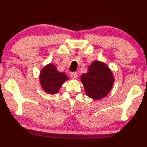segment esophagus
<instances>
[{"mask_svg":"<svg viewBox=\"0 0 147 147\" xmlns=\"http://www.w3.org/2000/svg\"><path fill=\"white\" fill-rule=\"evenodd\" d=\"M70 76H71V78H73V79H75V78H78V73L77 72H72V73L70 74Z\"/></svg>","mask_w":147,"mask_h":147,"instance_id":"esophagus-1","label":"esophagus"}]
</instances>
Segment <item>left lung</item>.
<instances>
[{
    "instance_id": "1",
    "label": "left lung",
    "mask_w": 147,
    "mask_h": 147,
    "mask_svg": "<svg viewBox=\"0 0 147 147\" xmlns=\"http://www.w3.org/2000/svg\"><path fill=\"white\" fill-rule=\"evenodd\" d=\"M81 81L88 97L98 100L109 93L114 78L106 64L94 61L88 67L87 73L81 75Z\"/></svg>"
}]
</instances>
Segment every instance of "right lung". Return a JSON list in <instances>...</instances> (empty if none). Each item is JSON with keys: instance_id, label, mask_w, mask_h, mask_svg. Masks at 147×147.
<instances>
[{"instance_id": "obj_1", "label": "right lung", "mask_w": 147, "mask_h": 147, "mask_svg": "<svg viewBox=\"0 0 147 147\" xmlns=\"http://www.w3.org/2000/svg\"><path fill=\"white\" fill-rule=\"evenodd\" d=\"M39 79L41 88L46 93L55 94L68 78L65 73L58 71L53 64L49 63L42 69Z\"/></svg>"}]
</instances>
